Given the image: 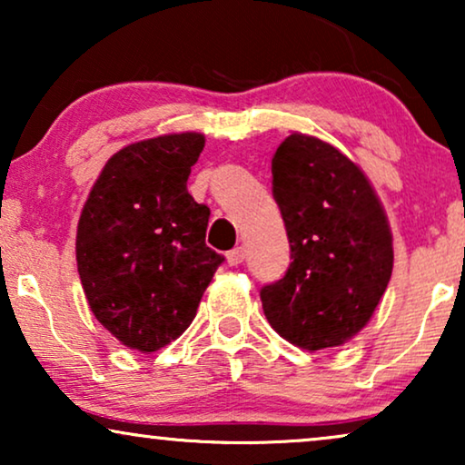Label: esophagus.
I'll list each match as a JSON object with an SVG mask.
<instances>
[{"label": "esophagus", "instance_id": "esophagus-1", "mask_svg": "<svg viewBox=\"0 0 465 465\" xmlns=\"http://www.w3.org/2000/svg\"><path fill=\"white\" fill-rule=\"evenodd\" d=\"M245 260V247H234V250H231L226 253V262L231 266H237Z\"/></svg>", "mask_w": 465, "mask_h": 465}]
</instances>
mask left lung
<instances>
[{"mask_svg": "<svg viewBox=\"0 0 465 465\" xmlns=\"http://www.w3.org/2000/svg\"><path fill=\"white\" fill-rule=\"evenodd\" d=\"M271 171L292 262L260 290L264 315L292 345L339 347L371 322L390 283L385 209L364 171L317 137H285Z\"/></svg>", "mask_w": 465, "mask_h": 465, "instance_id": "obj_1", "label": "left lung"}]
</instances>
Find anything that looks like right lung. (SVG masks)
Returning a JSON list of instances; mask_svg holds the SVG:
<instances>
[{"label":"right lung","mask_w":465,"mask_h":465,"mask_svg":"<svg viewBox=\"0 0 465 465\" xmlns=\"http://www.w3.org/2000/svg\"><path fill=\"white\" fill-rule=\"evenodd\" d=\"M201 133L131 143L105 163L80 213L75 260L88 307L129 349L152 353L190 323L224 256L205 245L209 207L188 194Z\"/></svg>","instance_id":"add662e5"}]
</instances>
